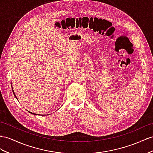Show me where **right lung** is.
<instances>
[{"instance_id":"right-lung-1","label":"right lung","mask_w":153,"mask_h":153,"mask_svg":"<svg viewBox=\"0 0 153 153\" xmlns=\"http://www.w3.org/2000/svg\"><path fill=\"white\" fill-rule=\"evenodd\" d=\"M11 88H13V87H12V85H11ZM13 94H14V96H15V97H16V96H15V92H14V91H13ZM16 98H17V97H16ZM29 112V111H28ZM31 113V114H36V115H37V114H34V113H32V112H30Z\"/></svg>"}]
</instances>
